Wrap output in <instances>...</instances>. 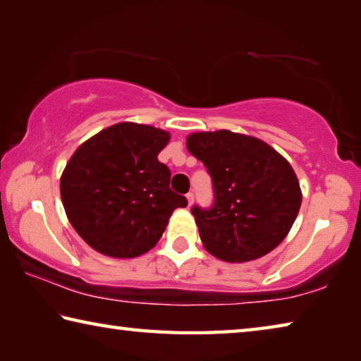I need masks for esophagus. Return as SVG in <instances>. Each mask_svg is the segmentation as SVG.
I'll use <instances>...</instances> for the list:
<instances>
[{
    "label": "esophagus",
    "instance_id": "34e87169",
    "mask_svg": "<svg viewBox=\"0 0 361 361\" xmlns=\"http://www.w3.org/2000/svg\"><path fill=\"white\" fill-rule=\"evenodd\" d=\"M186 200H188V207H191L194 202V194L192 192H188L186 194Z\"/></svg>",
    "mask_w": 361,
    "mask_h": 361
}]
</instances>
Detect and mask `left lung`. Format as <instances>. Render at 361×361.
<instances>
[{"label": "left lung", "instance_id": "1", "mask_svg": "<svg viewBox=\"0 0 361 361\" xmlns=\"http://www.w3.org/2000/svg\"><path fill=\"white\" fill-rule=\"evenodd\" d=\"M186 146L209 170L215 192L210 209L191 210L207 252L245 262L280 245L302 200L290 162L262 140L231 130L191 133Z\"/></svg>", "mask_w": 361, "mask_h": 361}]
</instances>
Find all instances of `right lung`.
Here are the masks:
<instances>
[{"label":"right lung","mask_w":361,"mask_h":361,"mask_svg":"<svg viewBox=\"0 0 361 361\" xmlns=\"http://www.w3.org/2000/svg\"><path fill=\"white\" fill-rule=\"evenodd\" d=\"M170 133L119 122L73 152L60 178L66 216L95 252L135 258L156 245L169 218L188 200L170 189V170L157 161Z\"/></svg>","instance_id":"right-lung-1"}]
</instances>
